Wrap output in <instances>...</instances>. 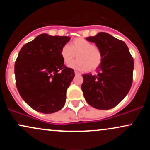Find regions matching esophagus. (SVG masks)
Masks as SVG:
<instances>
[{
  "mask_svg": "<svg viewBox=\"0 0 150 150\" xmlns=\"http://www.w3.org/2000/svg\"><path fill=\"white\" fill-rule=\"evenodd\" d=\"M75 75H80L81 74L80 73H78V72H77V71H75Z\"/></svg>",
  "mask_w": 150,
  "mask_h": 150,
  "instance_id": "esophagus-1",
  "label": "esophagus"
}]
</instances>
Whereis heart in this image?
<instances>
[{
	"mask_svg": "<svg viewBox=\"0 0 150 150\" xmlns=\"http://www.w3.org/2000/svg\"><path fill=\"white\" fill-rule=\"evenodd\" d=\"M76 54L78 59L71 63ZM60 54L65 64L71 62L70 68L80 71L97 69L103 61L101 49L84 38H76L70 42V46L65 44L62 46Z\"/></svg>",
	"mask_w": 150,
	"mask_h": 150,
	"instance_id": "obj_1",
	"label": "heart"
}]
</instances>
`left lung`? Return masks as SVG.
<instances>
[{
  "mask_svg": "<svg viewBox=\"0 0 150 150\" xmlns=\"http://www.w3.org/2000/svg\"><path fill=\"white\" fill-rule=\"evenodd\" d=\"M86 39L101 49L103 61L97 75H82L81 88L85 100L92 107L110 109L124 99L131 87L133 58L124 42L106 32Z\"/></svg>",
  "mask_w": 150,
  "mask_h": 150,
  "instance_id": "left-lung-1",
  "label": "left lung"
}]
</instances>
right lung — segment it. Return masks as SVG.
Instances as JSON below:
<instances>
[{"instance_id":"obj_1","label":"right lung","mask_w":150,"mask_h":150,"mask_svg":"<svg viewBox=\"0 0 150 150\" xmlns=\"http://www.w3.org/2000/svg\"><path fill=\"white\" fill-rule=\"evenodd\" d=\"M69 37L42 34L25 44L15 63L16 87L31 108L52 113L65 105L74 70L64 65L60 51Z\"/></svg>"}]
</instances>
